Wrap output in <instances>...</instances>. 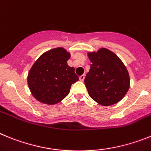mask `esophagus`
I'll list each match as a JSON object with an SVG mask.
<instances>
[{"mask_svg":"<svg viewBox=\"0 0 151 151\" xmlns=\"http://www.w3.org/2000/svg\"><path fill=\"white\" fill-rule=\"evenodd\" d=\"M84 78H85L84 74H83V75H81V76H80V77H79V79H80V81H83Z\"/></svg>","mask_w":151,"mask_h":151,"instance_id":"1","label":"esophagus"}]
</instances>
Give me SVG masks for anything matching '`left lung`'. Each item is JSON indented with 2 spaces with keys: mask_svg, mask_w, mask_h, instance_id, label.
Wrapping results in <instances>:
<instances>
[{
  "mask_svg": "<svg viewBox=\"0 0 151 151\" xmlns=\"http://www.w3.org/2000/svg\"><path fill=\"white\" fill-rule=\"evenodd\" d=\"M88 55L92 64L84 83L89 95L103 106L115 104L129 89L126 68L116 55L106 48Z\"/></svg>",
  "mask_w": 151,
  "mask_h": 151,
  "instance_id": "left-lung-1",
  "label": "left lung"
}]
</instances>
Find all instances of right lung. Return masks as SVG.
<instances>
[{"instance_id":"add662e5","label":"right lung","mask_w":151,"mask_h":151,"mask_svg":"<svg viewBox=\"0 0 151 151\" xmlns=\"http://www.w3.org/2000/svg\"><path fill=\"white\" fill-rule=\"evenodd\" d=\"M70 54L63 48L48 51L32 65L28 85L32 96L41 103L53 105L68 95L70 86L79 80L73 67L67 64Z\"/></svg>"}]
</instances>
